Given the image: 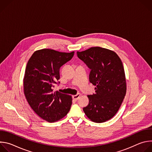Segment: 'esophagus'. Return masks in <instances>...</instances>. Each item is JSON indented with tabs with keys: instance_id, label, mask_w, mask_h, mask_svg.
<instances>
[{
	"instance_id": "1",
	"label": "esophagus",
	"mask_w": 152,
	"mask_h": 152,
	"mask_svg": "<svg viewBox=\"0 0 152 152\" xmlns=\"http://www.w3.org/2000/svg\"><path fill=\"white\" fill-rule=\"evenodd\" d=\"M80 96V94L78 93V94H77L76 95H74V96H72V98H73V99L74 100L77 101V100H78V99L79 98Z\"/></svg>"
}]
</instances>
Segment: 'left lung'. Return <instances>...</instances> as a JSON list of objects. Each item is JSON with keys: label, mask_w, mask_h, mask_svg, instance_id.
Returning a JSON list of instances; mask_svg holds the SVG:
<instances>
[{"label": "left lung", "mask_w": 152, "mask_h": 152, "mask_svg": "<svg viewBox=\"0 0 152 152\" xmlns=\"http://www.w3.org/2000/svg\"><path fill=\"white\" fill-rule=\"evenodd\" d=\"M77 57L91 70L89 79L96 93L88 95L89 103L83 110L91 121L103 123L118 111L126 93L125 73L122 62L114 52L93 47L77 52Z\"/></svg>", "instance_id": "obj_1"}]
</instances>
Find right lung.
I'll list each match as a JSON object with an SVG mask.
<instances>
[{
  "instance_id": "add662e5",
  "label": "right lung",
  "mask_w": 152,
  "mask_h": 152,
  "mask_svg": "<svg viewBox=\"0 0 152 152\" xmlns=\"http://www.w3.org/2000/svg\"><path fill=\"white\" fill-rule=\"evenodd\" d=\"M74 53L41 49L35 51L27 63L23 79L25 97L34 111L48 122L59 120L70 110L72 96L53 91V88L59 83L61 67Z\"/></svg>"
}]
</instances>
